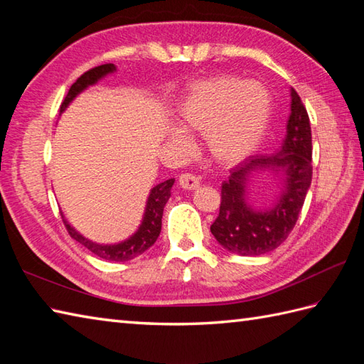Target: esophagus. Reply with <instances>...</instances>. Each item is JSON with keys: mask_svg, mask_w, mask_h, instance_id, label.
Returning <instances> with one entry per match:
<instances>
[{"mask_svg": "<svg viewBox=\"0 0 364 364\" xmlns=\"http://www.w3.org/2000/svg\"><path fill=\"white\" fill-rule=\"evenodd\" d=\"M178 184H180L183 189L192 191L200 186V181L197 180V176H194L192 173H183L180 175V178H178Z\"/></svg>", "mask_w": 364, "mask_h": 364, "instance_id": "esophagus-1", "label": "esophagus"}]
</instances>
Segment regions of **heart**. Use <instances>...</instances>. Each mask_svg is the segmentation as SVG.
<instances>
[{
  "label": "heart",
  "mask_w": 364,
  "mask_h": 364,
  "mask_svg": "<svg viewBox=\"0 0 364 364\" xmlns=\"http://www.w3.org/2000/svg\"><path fill=\"white\" fill-rule=\"evenodd\" d=\"M272 98L257 81L218 76L192 86L180 107L183 128L206 137L211 158L235 166L258 149L269 127ZM170 141L183 150L192 142L183 129L170 131Z\"/></svg>",
  "instance_id": "heart-1"
}]
</instances>
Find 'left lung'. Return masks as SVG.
<instances>
[{
  "instance_id": "obj_1",
  "label": "left lung",
  "mask_w": 364,
  "mask_h": 364,
  "mask_svg": "<svg viewBox=\"0 0 364 364\" xmlns=\"http://www.w3.org/2000/svg\"><path fill=\"white\" fill-rule=\"evenodd\" d=\"M311 156L310 117L297 92L291 89V115L282 150L270 156H249L231 168L228 180L222 183L220 210L211 233L223 249L241 257H257L286 241L310 189ZM259 168L282 171L285 181L277 203L269 210H255L246 198L248 178Z\"/></svg>"
}]
</instances>
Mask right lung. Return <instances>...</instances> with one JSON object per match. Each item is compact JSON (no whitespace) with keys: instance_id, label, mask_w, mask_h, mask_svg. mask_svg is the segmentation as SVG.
Masks as SVG:
<instances>
[{"instance_id":"obj_1","label":"right lung","mask_w":364,"mask_h":364,"mask_svg":"<svg viewBox=\"0 0 364 364\" xmlns=\"http://www.w3.org/2000/svg\"><path fill=\"white\" fill-rule=\"evenodd\" d=\"M115 72V65L114 64H103L90 68L86 73H82L78 80H76L68 94L65 95L63 105H60V112L65 111V107L72 103V100L81 94L84 89H87L92 84H95L100 81L103 76L114 73ZM175 183V178H170V180H166L164 183H159L158 186H154L150 192L149 200H146V206H145V213H144V219L141 227L136 231V233L128 237L127 241H123L120 244H112V245H103V244H95L89 241L87 237H84L80 235L70 223H68L64 215V225L75 241H78L86 247L87 250H90L94 255H97L98 258L106 259V261H129L139 255H142L145 250H149L150 247L156 242V239L161 233V219H162V211H164V206L167 203V200L170 198V189H172Z\"/></svg>"}]
</instances>
